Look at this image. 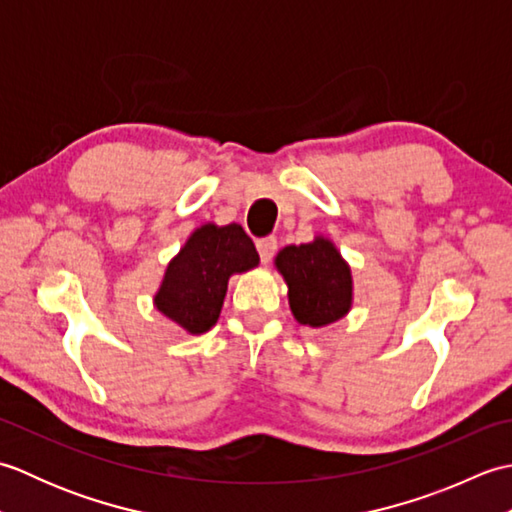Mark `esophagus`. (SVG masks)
Segmentation results:
<instances>
[{"label": "esophagus", "instance_id": "esophagus-1", "mask_svg": "<svg viewBox=\"0 0 512 512\" xmlns=\"http://www.w3.org/2000/svg\"><path fill=\"white\" fill-rule=\"evenodd\" d=\"M257 250H259V259H262V264H268L277 253V239L275 237L257 239Z\"/></svg>", "mask_w": 512, "mask_h": 512}]
</instances>
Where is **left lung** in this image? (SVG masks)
Instances as JSON below:
<instances>
[{"label":"left lung","instance_id":"left-lung-1","mask_svg":"<svg viewBox=\"0 0 512 512\" xmlns=\"http://www.w3.org/2000/svg\"><path fill=\"white\" fill-rule=\"evenodd\" d=\"M275 266L286 279L290 310L301 325L323 328L350 312L352 270L328 237L281 248Z\"/></svg>","mask_w":512,"mask_h":512}]
</instances>
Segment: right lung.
<instances>
[{"mask_svg": "<svg viewBox=\"0 0 512 512\" xmlns=\"http://www.w3.org/2000/svg\"><path fill=\"white\" fill-rule=\"evenodd\" d=\"M257 264L255 244L242 226L202 224L169 262L156 308L189 334H202L220 319L231 275Z\"/></svg>", "mask_w": 512, "mask_h": 512, "instance_id": "add662e5", "label": "right lung"}]
</instances>
